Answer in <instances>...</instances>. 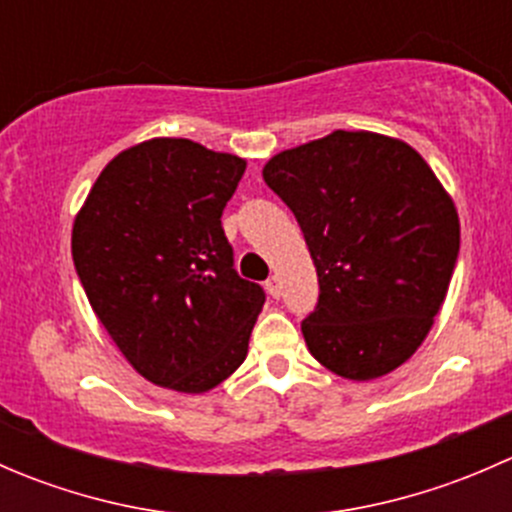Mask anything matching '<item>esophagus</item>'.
Returning a JSON list of instances; mask_svg holds the SVG:
<instances>
[{
    "label": "esophagus",
    "instance_id": "1",
    "mask_svg": "<svg viewBox=\"0 0 512 512\" xmlns=\"http://www.w3.org/2000/svg\"><path fill=\"white\" fill-rule=\"evenodd\" d=\"M265 287H267V292H270V297H280V294H282V285H280V277H277V275H272L270 277V280H267L265 282Z\"/></svg>",
    "mask_w": 512,
    "mask_h": 512
}]
</instances>
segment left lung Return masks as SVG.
Here are the masks:
<instances>
[{"label":"left lung","mask_w":512,"mask_h":512,"mask_svg":"<svg viewBox=\"0 0 512 512\" xmlns=\"http://www.w3.org/2000/svg\"><path fill=\"white\" fill-rule=\"evenodd\" d=\"M265 183L297 218L319 277L302 322L319 364L354 381L384 376L421 347L461 247L456 208L411 146L369 131L277 153Z\"/></svg>","instance_id":"1"}]
</instances>
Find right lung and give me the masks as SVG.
<instances>
[{
    "instance_id": "right-lung-1",
    "label": "right lung",
    "mask_w": 512,
    "mask_h": 512,
    "mask_svg": "<svg viewBox=\"0 0 512 512\" xmlns=\"http://www.w3.org/2000/svg\"><path fill=\"white\" fill-rule=\"evenodd\" d=\"M245 160L153 138L103 168L76 215V275L116 347L148 381L200 394L245 361L265 289L242 280L223 210Z\"/></svg>"
}]
</instances>
